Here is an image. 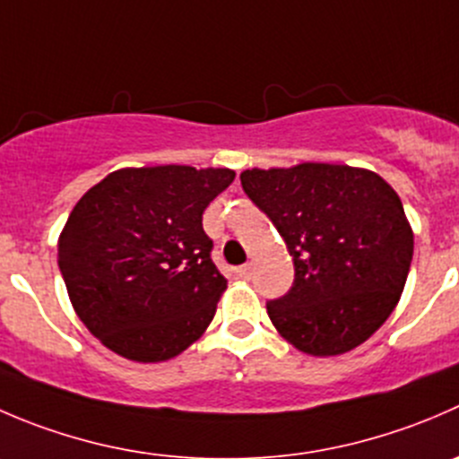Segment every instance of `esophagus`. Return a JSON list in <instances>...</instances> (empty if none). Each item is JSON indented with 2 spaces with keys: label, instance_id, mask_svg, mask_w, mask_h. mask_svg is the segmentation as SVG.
Returning <instances> with one entry per match:
<instances>
[{
  "label": "esophagus",
  "instance_id": "1",
  "mask_svg": "<svg viewBox=\"0 0 459 459\" xmlns=\"http://www.w3.org/2000/svg\"><path fill=\"white\" fill-rule=\"evenodd\" d=\"M235 273H238L239 278L248 280V278H251V273H253V266L251 264H242V266H238V269H235Z\"/></svg>",
  "mask_w": 459,
  "mask_h": 459
}]
</instances>
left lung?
<instances>
[{
	"label": "left lung",
	"mask_w": 459,
	"mask_h": 459,
	"mask_svg": "<svg viewBox=\"0 0 459 459\" xmlns=\"http://www.w3.org/2000/svg\"><path fill=\"white\" fill-rule=\"evenodd\" d=\"M239 179L293 257L291 289L266 302L280 336L311 357L368 341L397 307L415 247L393 186L333 163L253 168Z\"/></svg>",
	"instance_id": "obj_1"
}]
</instances>
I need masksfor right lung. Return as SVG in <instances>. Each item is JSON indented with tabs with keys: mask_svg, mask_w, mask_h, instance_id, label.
I'll use <instances>...</instances> for the list:
<instances>
[{
	"mask_svg": "<svg viewBox=\"0 0 459 459\" xmlns=\"http://www.w3.org/2000/svg\"><path fill=\"white\" fill-rule=\"evenodd\" d=\"M229 168H123L80 197L57 239V266L89 332L130 361L159 363L211 325L226 278L204 233Z\"/></svg>",
	"mask_w": 459,
	"mask_h": 459,
	"instance_id": "right-lung-1",
	"label": "right lung"
}]
</instances>
